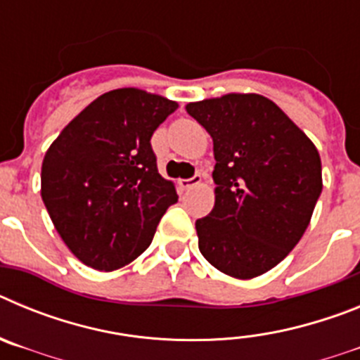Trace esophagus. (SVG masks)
Listing matches in <instances>:
<instances>
[{"label": "esophagus", "instance_id": "esophagus-1", "mask_svg": "<svg viewBox=\"0 0 360 360\" xmlns=\"http://www.w3.org/2000/svg\"><path fill=\"white\" fill-rule=\"evenodd\" d=\"M202 184V174H195L193 178H187V180H180L178 186L182 187V189H193V187L200 186Z\"/></svg>", "mask_w": 360, "mask_h": 360}]
</instances>
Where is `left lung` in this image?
Returning <instances> with one entry per match:
<instances>
[{
	"mask_svg": "<svg viewBox=\"0 0 360 360\" xmlns=\"http://www.w3.org/2000/svg\"><path fill=\"white\" fill-rule=\"evenodd\" d=\"M186 110L214 146V207L196 219L200 252L231 278L265 274L310 224L323 191L319 151L263 95L227 94Z\"/></svg>",
	"mask_w": 360,
	"mask_h": 360,
	"instance_id": "obj_1",
	"label": "left lung"
}]
</instances>
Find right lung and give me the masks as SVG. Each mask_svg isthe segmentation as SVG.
<instances>
[{"instance_id": "right-lung-1", "label": "right lung", "mask_w": 360, "mask_h": 360, "mask_svg": "<svg viewBox=\"0 0 360 360\" xmlns=\"http://www.w3.org/2000/svg\"><path fill=\"white\" fill-rule=\"evenodd\" d=\"M176 108L139 88L111 90L88 104L44 155L41 198L59 236L84 265L110 272L131 263L178 202L149 142Z\"/></svg>"}]
</instances>
